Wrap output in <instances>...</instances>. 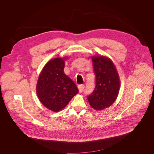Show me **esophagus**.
Returning <instances> with one entry per match:
<instances>
[{"instance_id": "1", "label": "esophagus", "mask_w": 154, "mask_h": 154, "mask_svg": "<svg viewBox=\"0 0 154 154\" xmlns=\"http://www.w3.org/2000/svg\"><path fill=\"white\" fill-rule=\"evenodd\" d=\"M78 90H79V92H82L83 91V89H84L85 88V86L83 85H79L78 86Z\"/></svg>"}]
</instances>
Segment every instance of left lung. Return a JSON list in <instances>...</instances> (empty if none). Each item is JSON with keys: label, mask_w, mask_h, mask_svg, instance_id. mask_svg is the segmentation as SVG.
<instances>
[{"label": "left lung", "mask_w": 154, "mask_h": 154, "mask_svg": "<svg viewBox=\"0 0 154 154\" xmlns=\"http://www.w3.org/2000/svg\"><path fill=\"white\" fill-rule=\"evenodd\" d=\"M96 75L94 90L87 96L89 104L95 110L110 106L117 98L120 82L118 73L112 60L104 56L92 57Z\"/></svg>", "instance_id": "left-lung-1"}]
</instances>
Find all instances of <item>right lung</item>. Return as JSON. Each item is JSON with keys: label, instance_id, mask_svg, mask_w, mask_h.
<instances>
[{"label": "right lung", "instance_id": "right-lung-1", "mask_svg": "<svg viewBox=\"0 0 154 154\" xmlns=\"http://www.w3.org/2000/svg\"><path fill=\"white\" fill-rule=\"evenodd\" d=\"M66 59L51 60L44 67L37 82L36 93L39 100L53 112L63 109L78 92L75 83L63 72Z\"/></svg>", "mask_w": 154, "mask_h": 154}]
</instances>
